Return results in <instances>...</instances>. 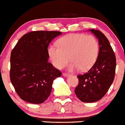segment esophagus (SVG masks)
<instances>
[{"mask_svg":"<svg viewBox=\"0 0 125 125\" xmlns=\"http://www.w3.org/2000/svg\"><path fill=\"white\" fill-rule=\"evenodd\" d=\"M62 75L64 76H68L70 75H69V73H62Z\"/></svg>","mask_w":125,"mask_h":125,"instance_id":"esophagus-1","label":"esophagus"}]
</instances>
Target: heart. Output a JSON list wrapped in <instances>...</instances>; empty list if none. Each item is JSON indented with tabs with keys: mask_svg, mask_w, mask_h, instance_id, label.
Listing matches in <instances>:
<instances>
[{
	"mask_svg": "<svg viewBox=\"0 0 125 125\" xmlns=\"http://www.w3.org/2000/svg\"><path fill=\"white\" fill-rule=\"evenodd\" d=\"M58 44L59 47L52 45L48 50L50 60L58 69H62L70 60V70L79 69L86 72L97 61L99 43L94 36L71 33L61 37Z\"/></svg>",
	"mask_w": 125,
	"mask_h": 125,
	"instance_id": "b5f03b06",
	"label": "heart"
}]
</instances>
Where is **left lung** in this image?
<instances>
[{
	"label": "left lung",
	"instance_id": "left-lung-1",
	"mask_svg": "<svg viewBox=\"0 0 125 125\" xmlns=\"http://www.w3.org/2000/svg\"><path fill=\"white\" fill-rule=\"evenodd\" d=\"M98 39L100 50L94 65L87 73L78 75V86L75 92L84 103L102 99L113 83L115 73L116 58L106 36L98 30H90Z\"/></svg>",
	"mask_w": 125,
	"mask_h": 125
}]
</instances>
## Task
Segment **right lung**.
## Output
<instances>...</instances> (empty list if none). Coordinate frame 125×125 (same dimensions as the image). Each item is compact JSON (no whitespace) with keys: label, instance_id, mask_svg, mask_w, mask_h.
I'll return each instance as SVG.
<instances>
[{"label":"right lung","instance_id":"1","mask_svg":"<svg viewBox=\"0 0 125 125\" xmlns=\"http://www.w3.org/2000/svg\"><path fill=\"white\" fill-rule=\"evenodd\" d=\"M62 33L36 31L25 34L12 50L10 80L19 97L33 104H41L50 96L53 80L62 73L48 62V47Z\"/></svg>","mask_w":125,"mask_h":125}]
</instances>
